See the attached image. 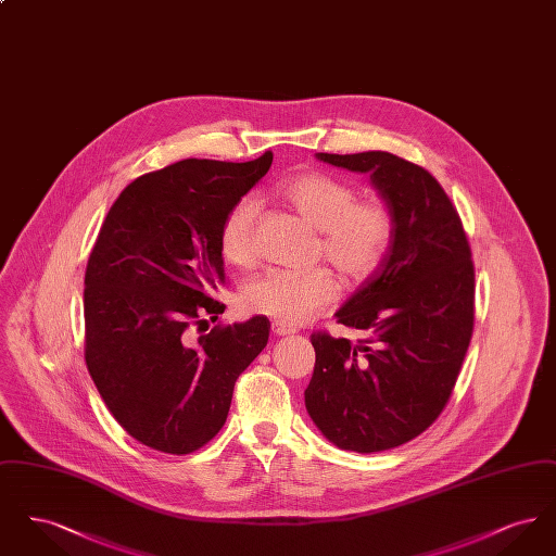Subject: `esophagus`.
<instances>
[{"label":"esophagus","mask_w":556,"mask_h":556,"mask_svg":"<svg viewBox=\"0 0 556 556\" xmlns=\"http://www.w3.org/2000/svg\"><path fill=\"white\" fill-rule=\"evenodd\" d=\"M270 329H273V333H275V336H290V333H293V331H295L293 327H290V325H286V323H281V320H273Z\"/></svg>","instance_id":"1"}]
</instances>
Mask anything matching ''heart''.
Returning <instances> with one entry per match:
<instances>
[{"label": "heart", "mask_w": 556, "mask_h": 556, "mask_svg": "<svg viewBox=\"0 0 556 556\" xmlns=\"http://www.w3.org/2000/svg\"><path fill=\"white\" fill-rule=\"evenodd\" d=\"M281 195L302 218L320 231V252L345 279L363 281L386 258L394 238L392 211L377 200H358L344 179L325 173H302L281 186ZM261 204L243 195L227 212L220 227V252L236 266H250L258 256L256 225ZM340 298V283L327 268H270L241 295L248 311L300 325Z\"/></svg>", "instance_id": "1"}]
</instances>
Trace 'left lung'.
I'll use <instances>...</instances> for the list:
<instances>
[{
	"mask_svg": "<svg viewBox=\"0 0 556 556\" xmlns=\"http://www.w3.org/2000/svg\"><path fill=\"white\" fill-rule=\"evenodd\" d=\"M317 159L369 175L394 216V238L336 313L363 338L311 336L317 361L306 410L338 448H396L440 417L465 361L476 317L471 248L446 191L424 166L390 152Z\"/></svg>",
	"mask_w": 556,
	"mask_h": 556,
	"instance_id": "obj_1",
	"label": "left lung"
}]
</instances>
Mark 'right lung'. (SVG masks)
<instances>
[{"instance_id":"right-lung-1","label":"right lung","mask_w":556,"mask_h":556,"mask_svg":"<svg viewBox=\"0 0 556 556\" xmlns=\"http://www.w3.org/2000/svg\"><path fill=\"white\" fill-rule=\"evenodd\" d=\"M187 159L123 189L85 270V363L121 427L166 454L202 448L227 421L239 375L265 350L270 323L218 318L225 265L220 227L270 168Z\"/></svg>"}]
</instances>
